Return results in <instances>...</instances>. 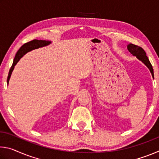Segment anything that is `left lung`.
<instances>
[{"instance_id": "obj_1", "label": "left lung", "mask_w": 159, "mask_h": 159, "mask_svg": "<svg viewBox=\"0 0 159 159\" xmlns=\"http://www.w3.org/2000/svg\"><path fill=\"white\" fill-rule=\"evenodd\" d=\"M127 48H128V51L132 54V55L133 56H135L137 59H138V60L139 61H141L144 65L147 66V68L149 69L151 74H152L153 79H154V69H153L152 65L151 64L149 59H148L147 56L146 55V52H145V51L142 49L141 47H139L138 45H133L132 43L128 44Z\"/></svg>"}]
</instances>
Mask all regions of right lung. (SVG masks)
<instances>
[{
	"label": "right lung",
	"mask_w": 159,
	"mask_h": 159,
	"mask_svg": "<svg viewBox=\"0 0 159 159\" xmlns=\"http://www.w3.org/2000/svg\"><path fill=\"white\" fill-rule=\"evenodd\" d=\"M51 43H52V42H51L50 41H43V40L34 39V40H33V41L28 42V43H26L24 44L17 51V54H16L15 57L14 58V60H13L12 65L11 66V68H10V69L8 76H7V85L9 84V80L10 79V76H11V74L12 73L13 70H14L15 66L17 64V63L19 61H20V59L23 56L25 55V54H26L29 52H30V51L33 50L38 49V48H39L47 46V45H49Z\"/></svg>",
	"instance_id": "1"
}]
</instances>
